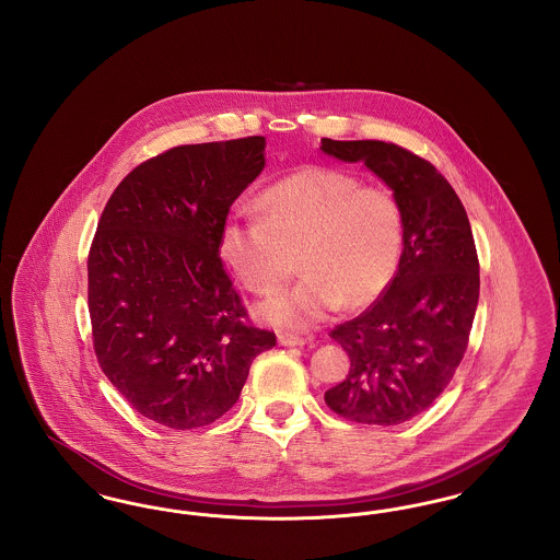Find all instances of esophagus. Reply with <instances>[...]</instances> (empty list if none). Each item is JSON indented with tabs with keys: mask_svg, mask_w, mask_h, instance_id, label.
<instances>
[{
	"mask_svg": "<svg viewBox=\"0 0 560 560\" xmlns=\"http://www.w3.org/2000/svg\"><path fill=\"white\" fill-rule=\"evenodd\" d=\"M277 340L281 347H304L306 345V338H302L298 334H288V331H279Z\"/></svg>",
	"mask_w": 560,
	"mask_h": 560,
	"instance_id": "esophagus-1",
	"label": "esophagus"
}]
</instances>
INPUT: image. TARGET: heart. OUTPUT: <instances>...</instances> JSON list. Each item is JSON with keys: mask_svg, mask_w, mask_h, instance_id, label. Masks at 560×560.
<instances>
[{"mask_svg": "<svg viewBox=\"0 0 560 560\" xmlns=\"http://www.w3.org/2000/svg\"><path fill=\"white\" fill-rule=\"evenodd\" d=\"M258 213L237 212L222 222L218 252L241 285L258 295L292 292L260 304L258 315L304 329L347 304H373L393 283L405 245V215L397 195L363 185L354 174L308 165L260 195Z\"/></svg>", "mask_w": 560, "mask_h": 560, "instance_id": "b5f03b06", "label": "heart"}]
</instances>
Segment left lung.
<instances>
[{
    "instance_id": "left-lung-1",
    "label": "left lung",
    "mask_w": 560,
    "mask_h": 560,
    "mask_svg": "<svg viewBox=\"0 0 560 560\" xmlns=\"http://www.w3.org/2000/svg\"><path fill=\"white\" fill-rule=\"evenodd\" d=\"M336 160L363 161L399 199L405 245L388 290L357 319L331 329L350 357L325 393L357 424L397 427L428 409L464 359L479 304V256L466 210L443 174L382 140H320Z\"/></svg>"
}]
</instances>
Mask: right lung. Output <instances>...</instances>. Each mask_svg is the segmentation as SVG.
<instances>
[{
    "mask_svg": "<svg viewBox=\"0 0 560 560\" xmlns=\"http://www.w3.org/2000/svg\"><path fill=\"white\" fill-rule=\"evenodd\" d=\"M265 136L183 144L113 190L88 256L94 352L119 395L161 427L212 424L277 345L247 323L218 237L265 170Z\"/></svg>",
    "mask_w": 560,
    "mask_h": 560,
    "instance_id": "obj_1",
    "label": "right lung"
}]
</instances>
